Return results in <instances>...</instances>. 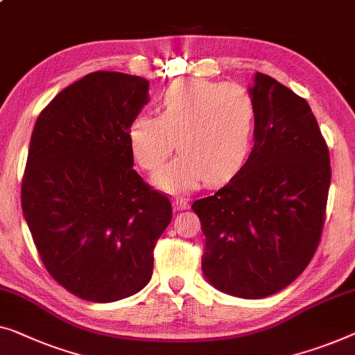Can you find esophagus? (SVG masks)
Masks as SVG:
<instances>
[{
    "label": "esophagus",
    "mask_w": 355,
    "mask_h": 355,
    "mask_svg": "<svg viewBox=\"0 0 355 355\" xmlns=\"http://www.w3.org/2000/svg\"><path fill=\"white\" fill-rule=\"evenodd\" d=\"M174 208H176L178 211L187 209L189 208V200L184 198V197H176V198H174Z\"/></svg>",
    "instance_id": "34e87169"
}]
</instances>
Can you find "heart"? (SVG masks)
<instances>
[{"mask_svg":"<svg viewBox=\"0 0 355 355\" xmlns=\"http://www.w3.org/2000/svg\"><path fill=\"white\" fill-rule=\"evenodd\" d=\"M254 118L253 97L239 85L178 81L163 92L160 115L132 118L128 139L146 171H157L176 142L179 153L155 174V182L168 192H187L203 178L223 181L243 165Z\"/></svg>","mask_w":355,"mask_h":355,"instance_id":"1","label":"heart"}]
</instances>
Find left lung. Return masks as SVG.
<instances>
[{"label": "left lung", "mask_w": 355, "mask_h": 355, "mask_svg": "<svg viewBox=\"0 0 355 355\" xmlns=\"http://www.w3.org/2000/svg\"><path fill=\"white\" fill-rule=\"evenodd\" d=\"M254 146L239 173L192 209L205 234L202 270L214 288L259 300L302 274L325 224L330 153L307 102L256 73Z\"/></svg>", "instance_id": "8db88e82"}]
</instances>
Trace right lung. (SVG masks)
<instances>
[{
    "instance_id": "obj_1",
    "label": "right lung",
    "mask_w": 355,
    "mask_h": 355,
    "mask_svg": "<svg viewBox=\"0 0 355 355\" xmlns=\"http://www.w3.org/2000/svg\"><path fill=\"white\" fill-rule=\"evenodd\" d=\"M148 81L94 71L41 112L22 179V209L49 275L71 295L112 302L141 291L171 223L165 193L132 165L128 128Z\"/></svg>"
}]
</instances>
